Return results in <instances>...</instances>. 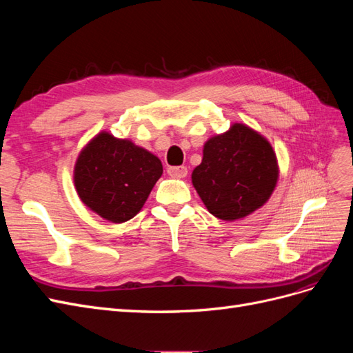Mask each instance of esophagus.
<instances>
[{
  "label": "esophagus",
  "instance_id": "34e87169",
  "mask_svg": "<svg viewBox=\"0 0 353 353\" xmlns=\"http://www.w3.org/2000/svg\"><path fill=\"white\" fill-rule=\"evenodd\" d=\"M168 174L170 176H175V178H185L188 170L185 166H169L168 168Z\"/></svg>",
  "mask_w": 353,
  "mask_h": 353
}]
</instances>
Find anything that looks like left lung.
I'll list each match as a JSON object with an SVG mask.
<instances>
[{"label":"left lung","instance_id":"1","mask_svg":"<svg viewBox=\"0 0 353 353\" xmlns=\"http://www.w3.org/2000/svg\"><path fill=\"white\" fill-rule=\"evenodd\" d=\"M191 181L213 216L237 221L268 201L279 181V163L263 135L234 123L206 141Z\"/></svg>","mask_w":353,"mask_h":353}]
</instances>
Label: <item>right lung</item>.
Listing matches in <instances>:
<instances>
[{
  "label": "right lung",
  "instance_id": "obj_1",
  "mask_svg": "<svg viewBox=\"0 0 353 353\" xmlns=\"http://www.w3.org/2000/svg\"><path fill=\"white\" fill-rule=\"evenodd\" d=\"M162 174L157 156L103 131L82 148L73 181L85 206L104 219L122 223L141 210Z\"/></svg>",
  "mask_w": 353,
  "mask_h": 353
}]
</instances>
